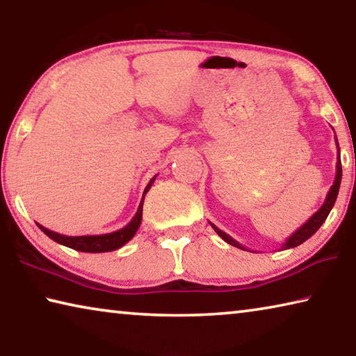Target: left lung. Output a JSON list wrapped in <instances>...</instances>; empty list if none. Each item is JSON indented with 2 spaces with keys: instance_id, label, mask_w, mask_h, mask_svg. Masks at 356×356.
I'll return each mask as SVG.
<instances>
[{
  "instance_id": "1",
  "label": "left lung",
  "mask_w": 356,
  "mask_h": 356,
  "mask_svg": "<svg viewBox=\"0 0 356 356\" xmlns=\"http://www.w3.org/2000/svg\"><path fill=\"white\" fill-rule=\"evenodd\" d=\"M336 138V135H334ZM336 146H337V161H336V177H334V182L331 185V188L327 193V197H325V202L322 204V207L317 210V212L311 216V218L303 222L297 231H295L292 236H289L286 238V242L282 243L281 250H289V248H295V246L301 245L303 242H306L309 237L314 236V234L318 231V227L323 225V221L327 220L328 213L331 212V209H333L334 202H336V197H337V193H339V186H341V179H342V165H341V152H339V144H337V138H336ZM210 226L213 227V231L218 234V236L225 240L226 243L236 246V248L240 250H245V251H250L248 248H245L242 243H238L237 240H234L231 236H227L225 231H221V229L216 227L213 222H210Z\"/></svg>"
}]
</instances>
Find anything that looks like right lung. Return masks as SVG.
I'll use <instances>...</instances> for the list:
<instances>
[{
  "label": "right lung",
  "instance_id": "right-lung-1",
  "mask_svg": "<svg viewBox=\"0 0 356 356\" xmlns=\"http://www.w3.org/2000/svg\"><path fill=\"white\" fill-rule=\"evenodd\" d=\"M156 176H154L150 179V182L147 184L146 188H144L143 193V197H141V202L140 206H138V210L134 218L129 222L127 226L118 229V231L114 232H108V234H100V236H64V234H58L55 231H50V229L44 227L42 225L38 226L40 227V231H44V234H47L48 237L51 240H55L56 243L59 245H64V246H69L72 250H76V251H81V252H108V251H114L120 248V246H124L127 242H130L131 238L138 231V227L141 225V220H143V204H144V196H146V193L149 191L150 186H152L154 180Z\"/></svg>",
  "mask_w": 356,
  "mask_h": 356
}]
</instances>
